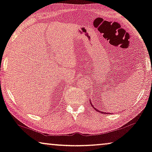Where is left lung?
<instances>
[{
    "label": "left lung",
    "instance_id": "8db88e82",
    "mask_svg": "<svg viewBox=\"0 0 152 152\" xmlns=\"http://www.w3.org/2000/svg\"><path fill=\"white\" fill-rule=\"evenodd\" d=\"M90 104H91V105H92V106H93V105H92V102H90ZM93 108H94V109H95V110H97V111H99V112H100L101 113H103V114H111V113H106V111H104V112H103V111H100V110H98V109H97V108H95V107L94 106H93Z\"/></svg>",
    "mask_w": 152,
    "mask_h": 152
}]
</instances>
